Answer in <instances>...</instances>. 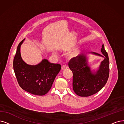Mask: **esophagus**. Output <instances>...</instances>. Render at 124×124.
<instances>
[{
	"instance_id": "34e87169",
	"label": "esophagus",
	"mask_w": 124,
	"mask_h": 124,
	"mask_svg": "<svg viewBox=\"0 0 124 124\" xmlns=\"http://www.w3.org/2000/svg\"><path fill=\"white\" fill-rule=\"evenodd\" d=\"M67 68H68V67H67L66 65H63V66H62V67H61V68H62V70H66Z\"/></svg>"
}]
</instances>
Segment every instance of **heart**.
Here are the masks:
<instances>
[{"mask_svg": "<svg viewBox=\"0 0 124 124\" xmlns=\"http://www.w3.org/2000/svg\"><path fill=\"white\" fill-rule=\"evenodd\" d=\"M79 54V51L78 50H76L74 52H73L72 54H70V57H76L78 54Z\"/></svg>", "mask_w": 124, "mask_h": 124, "instance_id": "b5f03b06", "label": "heart"}]
</instances>
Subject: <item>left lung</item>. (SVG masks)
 <instances>
[{"label": "left lung", "mask_w": 124, "mask_h": 124, "mask_svg": "<svg viewBox=\"0 0 124 124\" xmlns=\"http://www.w3.org/2000/svg\"><path fill=\"white\" fill-rule=\"evenodd\" d=\"M101 51L103 55L91 53L104 58L96 72L91 71L88 66L86 55L83 53L71 58L68 63L73 74L72 88L78 95L89 97L93 95L102 89L107 83L109 75V61L104 44Z\"/></svg>", "instance_id": "left-lung-1"}]
</instances>
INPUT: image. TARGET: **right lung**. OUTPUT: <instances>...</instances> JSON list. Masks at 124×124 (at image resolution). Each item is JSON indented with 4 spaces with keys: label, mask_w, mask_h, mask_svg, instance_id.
Here are the masks:
<instances>
[{
    "label": "right lung",
    "mask_w": 124,
    "mask_h": 124,
    "mask_svg": "<svg viewBox=\"0 0 124 124\" xmlns=\"http://www.w3.org/2000/svg\"><path fill=\"white\" fill-rule=\"evenodd\" d=\"M18 45L13 61V68L18 83L21 87L31 94L43 95L52 87L55 78L61 66L43 59L38 64L31 65L23 60L20 54V46L23 41Z\"/></svg>",
    "instance_id": "obj_1"
}]
</instances>
